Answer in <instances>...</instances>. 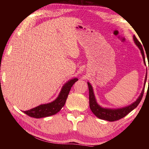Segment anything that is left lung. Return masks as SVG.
Returning <instances> with one entry per match:
<instances>
[{"mask_svg":"<svg viewBox=\"0 0 149 149\" xmlns=\"http://www.w3.org/2000/svg\"><path fill=\"white\" fill-rule=\"evenodd\" d=\"M133 41H134L135 44L137 45V47L139 49L141 53L142 54L143 62L144 64L146 65L145 63V54L144 51H143V49L142 46H141L139 41H138L137 39L136 38L135 35L133 37ZM149 69V68H148ZM147 72L146 73L145 79L144 82V86H143V90L141 91L140 95L139 96L137 99L133 102L132 104L127 106V107L119 108H104L100 106L96 100L95 96L94 94V91H93L92 85H91L89 82H87L88 87H89V107L91 110L93 112L96 116L99 118V119L109 121V122H114V121H116L125 117L126 115L129 114L130 112H132L133 110L137 107L138 104H139L141 102L142 97L143 96V93H144L145 84L147 81ZM149 83V79H148Z\"/></svg>","mask_w":149,"mask_h":149,"instance_id":"obj_1","label":"left lung"}]
</instances>
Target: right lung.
<instances>
[{
	"label": "right lung",
	"instance_id": "1",
	"mask_svg": "<svg viewBox=\"0 0 149 149\" xmlns=\"http://www.w3.org/2000/svg\"><path fill=\"white\" fill-rule=\"evenodd\" d=\"M77 80V78L75 77L68 81L63 85L58 96L53 101L41 104L31 110L23 112L29 116L35 118H41L56 114L64 106L71 87Z\"/></svg>",
	"mask_w": 149,
	"mask_h": 149
}]
</instances>
